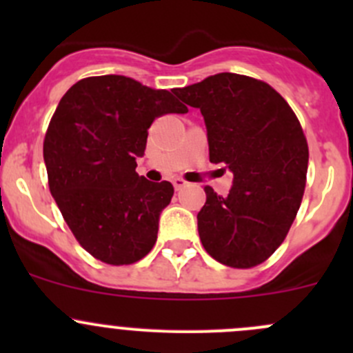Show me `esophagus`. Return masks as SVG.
Instances as JSON below:
<instances>
[{
    "mask_svg": "<svg viewBox=\"0 0 353 353\" xmlns=\"http://www.w3.org/2000/svg\"><path fill=\"white\" fill-rule=\"evenodd\" d=\"M172 184H174V190H181V188L186 186V181L181 179V177H174Z\"/></svg>",
    "mask_w": 353,
    "mask_h": 353,
    "instance_id": "34e87169",
    "label": "esophagus"
}]
</instances>
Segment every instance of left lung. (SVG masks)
<instances>
[{
	"label": "left lung",
	"mask_w": 353,
	"mask_h": 353,
	"mask_svg": "<svg viewBox=\"0 0 353 353\" xmlns=\"http://www.w3.org/2000/svg\"><path fill=\"white\" fill-rule=\"evenodd\" d=\"M174 94L201 110L210 162L234 174L227 196L205 188L198 232L212 258L232 268L266 261L301 206L309 150L285 99L265 81L216 73Z\"/></svg>",
	"instance_id": "8db88e82"
}]
</instances>
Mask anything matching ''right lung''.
Wrapping results in <instances>:
<instances>
[{"mask_svg": "<svg viewBox=\"0 0 353 353\" xmlns=\"http://www.w3.org/2000/svg\"><path fill=\"white\" fill-rule=\"evenodd\" d=\"M172 112L188 108L169 90L104 74L77 81L49 123V190L81 248L108 265H131L154 248L174 188L138 176L137 159L155 117Z\"/></svg>", "mask_w": 353, "mask_h": 353, "instance_id": "obj_1", "label": "right lung"}]
</instances>
